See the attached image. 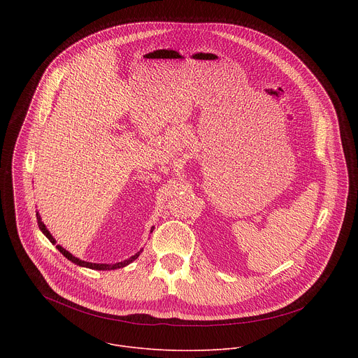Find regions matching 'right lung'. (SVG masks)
Here are the masks:
<instances>
[{"instance_id":"obj_1","label":"right lung","mask_w":358,"mask_h":358,"mask_svg":"<svg viewBox=\"0 0 358 358\" xmlns=\"http://www.w3.org/2000/svg\"><path fill=\"white\" fill-rule=\"evenodd\" d=\"M36 220H38V227H39V229L43 232V235H46V238L52 242L54 245L57 243V241L54 239V236L49 234V231L46 229V227H45V224L41 221V217H39V214L36 213ZM151 232H152V229H151ZM57 248H58V250L64 255L65 258H68L71 262H73V264H76V265H79V266H85V268H90V269H96V271H112V269H119V268H123V266H126V265H129L130 262H133L134 259H137L138 258V255H140V252H137L136 255H133L131 258H129V259H126V261H123V262H119V264H115V265H106V264H92V262H85V261H80V259H78V258H75L72 253H69L66 249H64L61 245H57Z\"/></svg>"}]
</instances>
